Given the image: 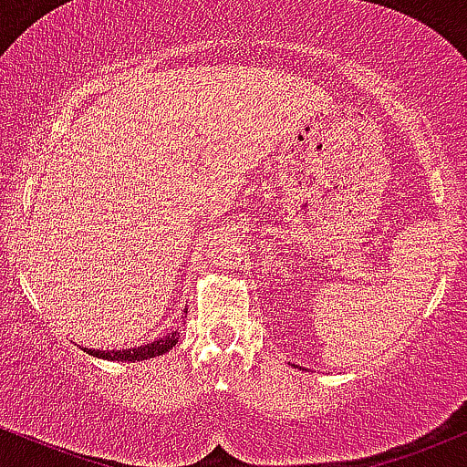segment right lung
<instances>
[{
	"mask_svg": "<svg viewBox=\"0 0 467 467\" xmlns=\"http://www.w3.org/2000/svg\"><path fill=\"white\" fill-rule=\"evenodd\" d=\"M180 336V327L175 331H171L169 336L158 337V340L149 342V345L138 347V349H125V351H100V349H85L89 356L103 358V360H118V362H140V360H149V358L162 356V353L171 351L178 342Z\"/></svg>",
	"mask_w": 467,
	"mask_h": 467,
	"instance_id": "1",
	"label": "right lung"
}]
</instances>
